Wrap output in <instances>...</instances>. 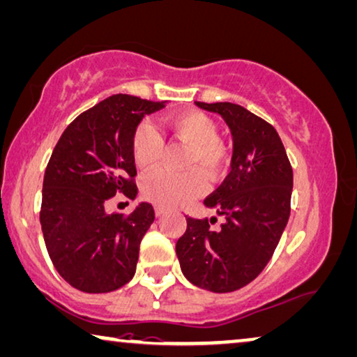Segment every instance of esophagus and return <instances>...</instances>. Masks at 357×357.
I'll return each instance as SVG.
<instances>
[{"label": "esophagus", "instance_id": "34e87169", "mask_svg": "<svg viewBox=\"0 0 357 357\" xmlns=\"http://www.w3.org/2000/svg\"><path fill=\"white\" fill-rule=\"evenodd\" d=\"M165 213H167V210L163 207H155V215H157V217H163Z\"/></svg>", "mask_w": 357, "mask_h": 357}]
</instances>
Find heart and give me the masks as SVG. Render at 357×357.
<instances>
[{"label":"heart","mask_w":357,"mask_h":357,"mask_svg":"<svg viewBox=\"0 0 357 357\" xmlns=\"http://www.w3.org/2000/svg\"><path fill=\"white\" fill-rule=\"evenodd\" d=\"M172 142L184 145L183 168L188 172L169 173L165 169L149 174L142 183V195L160 207H179L202 195L207 189V176L220 183L229 172L231 150L218 135V126L200 109H183L165 116ZM165 142L152 124L142 121L134 129L130 150L137 168L149 172L162 160Z\"/></svg>","instance_id":"obj_1"}]
</instances>
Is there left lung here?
Returning a JSON list of instances; mask_svg holds the SVG:
<instances>
[{"label":"left lung","instance_id":"obj_1","mask_svg":"<svg viewBox=\"0 0 357 357\" xmlns=\"http://www.w3.org/2000/svg\"><path fill=\"white\" fill-rule=\"evenodd\" d=\"M218 113L233 134L231 172L204 200L213 218L185 217L176 243L184 277L199 288L229 293L255 280L270 262L291 213L293 168L272 124L236 103L195 102Z\"/></svg>","mask_w":357,"mask_h":357}]
</instances>
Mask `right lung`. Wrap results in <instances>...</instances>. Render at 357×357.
<instances>
[{
	"instance_id": "obj_1",
	"label": "right lung",
	"mask_w": 357,
	"mask_h": 357,
	"mask_svg": "<svg viewBox=\"0 0 357 357\" xmlns=\"http://www.w3.org/2000/svg\"><path fill=\"white\" fill-rule=\"evenodd\" d=\"M165 102L116 93L64 129L45 169L40 223L50 259L84 293H109L134 277L140 241L155 220L152 204L107 213L116 194L134 199L130 139L145 114Z\"/></svg>"
}]
</instances>
